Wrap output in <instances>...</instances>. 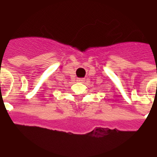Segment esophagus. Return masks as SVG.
Masks as SVG:
<instances>
[{"label": "esophagus", "instance_id": "34e87169", "mask_svg": "<svg viewBox=\"0 0 157 157\" xmlns=\"http://www.w3.org/2000/svg\"><path fill=\"white\" fill-rule=\"evenodd\" d=\"M77 81H78V82H80V83H83V82H84V78H78Z\"/></svg>", "mask_w": 157, "mask_h": 157}]
</instances>
